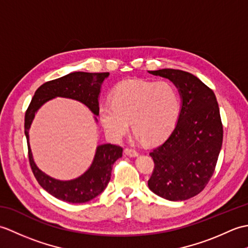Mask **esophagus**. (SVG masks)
<instances>
[{
  "label": "esophagus",
  "instance_id": "34e87169",
  "mask_svg": "<svg viewBox=\"0 0 248 248\" xmlns=\"http://www.w3.org/2000/svg\"><path fill=\"white\" fill-rule=\"evenodd\" d=\"M124 154L127 155H129V156H131V157H135V156L139 155V152L138 151L134 150V149H131V148L124 149Z\"/></svg>",
  "mask_w": 248,
  "mask_h": 248
}]
</instances>
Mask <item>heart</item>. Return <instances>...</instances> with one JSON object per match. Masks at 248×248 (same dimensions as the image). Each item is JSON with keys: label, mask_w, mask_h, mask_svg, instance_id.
I'll list each match as a JSON object with an SVG mask.
<instances>
[{"label": "heart", "mask_w": 248, "mask_h": 248, "mask_svg": "<svg viewBox=\"0 0 248 248\" xmlns=\"http://www.w3.org/2000/svg\"><path fill=\"white\" fill-rule=\"evenodd\" d=\"M180 113V93L168 81H124L115 87L112 102L100 103L98 108L100 124L109 139H123L131 121L133 132L148 144L165 139Z\"/></svg>", "instance_id": "obj_1"}]
</instances>
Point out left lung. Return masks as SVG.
Returning a JSON list of instances; mask_svg holds the SVG:
<instances>
[{"instance_id": "left-lung-1", "label": "left lung", "mask_w": 248, "mask_h": 248, "mask_svg": "<svg viewBox=\"0 0 248 248\" xmlns=\"http://www.w3.org/2000/svg\"><path fill=\"white\" fill-rule=\"evenodd\" d=\"M168 78L181 97V113L165 141L150 152V191L170 202L196 196L212 177L223 144L217 97L197 77L177 69L150 71Z\"/></svg>"}]
</instances>
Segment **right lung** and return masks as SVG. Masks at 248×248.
<instances>
[{
	"label": "right lung",
	"mask_w": 248,
	"mask_h": 248,
	"mask_svg": "<svg viewBox=\"0 0 248 248\" xmlns=\"http://www.w3.org/2000/svg\"><path fill=\"white\" fill-rule=\"evenodd\" d=\"M109 76L108 72L89 73L72 72L56 80L46 82L37 89L30 107L25 113L24 133L28 140L29 159L31 170L37 181L44 189L62 202L71 203H83L101 194L110 180L113 164L123 156V148L112 144L98 145L93 160L88 170L78 178L71 180H59L46 175L34 161L30 146V129L36 113L50 100L62 97L83 103L94 115V121H98L99 96L101 93L103 81Z\"/></svg>",
	"instance_id": "1"
}]
</instances>
